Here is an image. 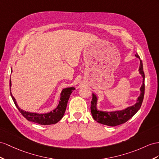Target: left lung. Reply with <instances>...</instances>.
<instances>
[{
	"label": "left lung",
	"instance_id": "obj_1",
	"mask_svg": "<svg viewBox=\"0 0 159 159\" xmlns=\"http://www.w3.org/2000/svg\"><path fill=\"white\" fill-rule=\"evenodd\" d=\"M135 56L136 58L140 59V57L138 55V54H136ZM139 72L142 76V79H143L142 80H142V84L140 89V95L138 97L136 103L134 105H132V106L120 111L110 112L100 111L98 110L97 108V99H97V97L94 93H93V99L91 103V111L93 119L101 124L109 126H116L125 123V122L128 121L131 117L136 114L141 107L144 95L145 76L143 70V64H142L141 60H140Z\"/></svg>",
	"mask_w": 159,
	"mask_h": 159
}]
</instances>
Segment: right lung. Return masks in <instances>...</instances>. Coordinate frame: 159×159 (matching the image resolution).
<instances>
[{
  "mask_svg": "<svg viewBox=\"0 0 159 159\" xmlns=\"http://www.w3.org/2000/svg\"><path fill=\"white\" fill-rule=\"evenodd\" d=\"M12 70V69H11ZM12 72V71H11ZM11 87V81L10 80V91ZM75 90V87H68L62 89V92L60 93V99L59 101V103L57 107L54 110L48 112L46 113H31L30 111H24L20 108L17 103L14 97L12 95L11 92V95L12 99H13L15 105L16 107L19 109L20 113L24 117L28 120L32 122H35L40 125H51L56 124L58 122L64 114L65 111H66L68 101L70 98L72 92Z\"/></svg>",
  "mask_w": 159,
  "mask_h": 159,
  "instance_id": "add662e5",
  "label": "right lung"
}]
</instances>
